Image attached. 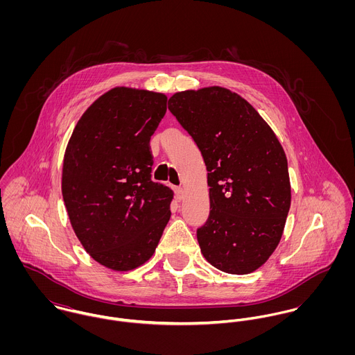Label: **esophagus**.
Instances as JSON below:
<instances>
[{
    "instance_id": "34e87169",
    "label": "esophagus",
    "mask_w": 355,
    "mask_h": 355,
    "mask_svg": "<svg viewBox=\"0 0 355 355\" xmlns=\"http://www.w3.org/2000/svg\"><path fill=\"white\" fill-rule=\"evenodd\" d=\"M175 193H176V197H178L179 201H182V200L184 198V191H183L182 187H176V189H175Z\"/></svg>"
}]
</instances>
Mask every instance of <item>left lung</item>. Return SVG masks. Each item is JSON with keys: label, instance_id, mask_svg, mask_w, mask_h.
<instances>
[{"label": "left lung", "instance_id": "8db88e82", "mask_svg": "<svg viewBox=\"0 0 355 355\" xmlns=\"http://www.w3.org/2000/svg\"><path fill=\"white\" fill-rule=\"evenodd\" d=\"M168 107L207 169L210 213L197 231L201 253L225 273H252L276 250L291 205L283 146L253 106L228 89L179 92Z\"/></svg>", "mask_w": 355, "mask_h": 355}]
</instances>
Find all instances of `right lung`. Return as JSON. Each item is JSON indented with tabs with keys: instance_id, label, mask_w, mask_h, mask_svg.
Masks as SVG:
<instances>
[{
	"instance_id": "1",
	"label": "right lung",
	"mask_w": 355,
	"mask_h": 355,
	"mask_svg": "<svg viewBox=\"0 0 355 355\" xmlns=\"http://www.w3.org/2000/svg\"><path fill=\"white\" fill-rule=\"evenodd\" d=\"M166 96L114 87L93 102L68 141L61 191L71 225L98 263L132 270L152 258L173 191L152 180L150 138Z\"/></svg>"
}]
</instances>
